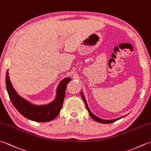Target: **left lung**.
I'll return each mask as SVG.
<instances>
[{"mask_svg": "<svg viewBox=\"0 0 151 151\" xmlns=\"http://www.w3.org/2000/svg\"><path fill=\"white\" fill-rule=\"evenodd\" d=\"M81 96H82V99H83V101H84V103H85L86 107V108H87V110H88V112H89V115H90V117H91L92 119H94L95 121L98 122V123H104V124L111 123H114V122H115L116 121H117V120H119V119H120L121 118H123V117H120V118H117V119H112V120H104V119H102L99 118L98 117L96 116V115H95L94 114H93L91 113V111H90V110H89V108H88V104H87V102H86V99H85V98H84V95H83V94H82V93H81Z\"/></svg>", "mask_w": 151, "mask_h": 151, "instance_id": "8db88e82", "label": "left lung"}]
</instances>
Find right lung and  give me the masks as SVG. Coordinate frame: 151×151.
<instances>
[{
  "label": "right lung",
  "instance_id": "add662e5",
  "mask_svg": "<svg viewBox=\"0 0 151 151\" xmlns=\"http://www.w3.org/2000/svg\"><path fill=\"white\" fill-rule=\"evenodd\" d=\"M70 81L71 78H66L60 83L57 89V95L55 101L47 105L36 106L31 104L16 93L9 81L8 70L6 72V89L12 104L24 117L36 122L52 121L58 115L65 98L66 87Z\"/></svg>",
  "mask_w": 151,
  "mask_h": 151
}]
</instances>
